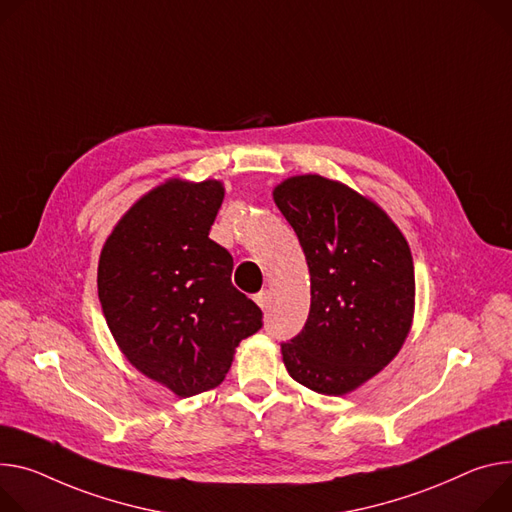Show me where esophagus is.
Listing matches in <instances>:
<instances>
[{
	"mask_svg": "<svg viewBox=\"0 0 512 512\" xmlns=\"http://www.w3.org/2000/svg\"><path fill=\"white\" fill-rule=\"evenodd\" d=\"M255 302L259 304L261 310H267V308H269V292H267V290H261L259 294H255Z\"/></svg>",
	"mask_w": 512,
	"mask_h": 512,
	"instance_id": "34e87169",
	"label": "esophagus"
}]
</instances>
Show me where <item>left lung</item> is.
Here are the masks:
<instances>
[{
  "label": "left lung",
  "instance_id": "obj_1",
  "mask_svg": "<svg viewBox=\"0 0 512 512\" xmlns=\"http://www.w3.org/2000/svg\"><path fill=\"white\" fill-rule=\"evenodd\" d=\"M310 271V312L282 343L288 374L341 396L374 378L400 351L414 308V265L396 224L369 200L320 175L277 185Z\"/></svg>",
  "mask_w": 512,
  "mask_h": 512
}]
</instances>
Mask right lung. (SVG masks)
Instances as JSON below:
<instances>
[{"label": "right lung", "mask_w": 512, "mask_h": 512, "mask_svg": "<svg viewBox=\"0 0 512 512\" xmlns=\"http://www.w3.org/2000/svg\"><path fill=\"white\" fill-rule=\"evenodd\" d=\"M218 181H169L138 200L108 237L98 296L128 361L177 396L218 386L261 308L230 282L232 255L208 232Z\"/></svg>", "instance_id": "1"}]
</instances>
